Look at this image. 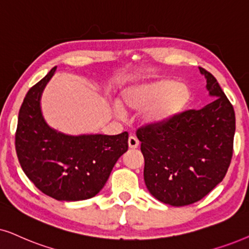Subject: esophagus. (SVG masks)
Segmentation results:
<instances>
[{"label":"esophagus","mask_w":249,"mask_h":249,"mask_svg":"<svg viewBox=\"0 0 249 249\" xmlns=\"http://www.w3.org/2000/svg\"><path fill=\"white\" fill-rule=\"evenodd\" d=\"M128 147L131 149H135L139 147V140L135 137H133V135H131V137L128 138Z\"/></svg>","instance_id":"esophagus-1"}]
</instances>
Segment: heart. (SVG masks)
Listing matches in <instances>:
<instances>
[{
  "mask_svg": "<svg viewBox=\"0 0 249 249\" xmlns=\"http://www.w3.org/2000/svg\"><path fill=\"white\" fill-rule=\"evenodd\" d=\"M190 90L184 83L161 78L131 85L121 94V106L126 112H139L142 124L163 126L178 117L190 102ZM122 114V109L118 108Z\"/></svg>",
  "mask_w": 249,
  "mask_h": 249,
  "instance_id": "1",
  "label": "heart"
}]
</instances>
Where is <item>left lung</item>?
I'll list each match as a JSON object with an SVG mask.
<instances>
[{"label":"left lung","instance_id":"left-lung-1","mask_svg":"<svg viewBox=\"0 0 249 249\" xmlns=\"http://www.w3.org/2000/svg\"><path fill=\"white\" fill-rule=\"evenodd\" d=\"M206 78L211 104L183 111L158 127H141L137 137L144 157L149 192L161 203L185 206L200 200L227 174L233 151L236 116L216 78Z\"/></svg>","mask_w":249,"mask_h":249}]
</instances>
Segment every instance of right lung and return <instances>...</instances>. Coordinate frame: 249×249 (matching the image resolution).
<instances>
[{
    "label": "right lung",
    "instance_id": "add662e5",
    "mask_svg": "<svg viewBox=\"0 0 249 249\" xmlns=\"http://www.w3.org/2000/svg\"><path fill=\"white\" fill-rule=\"evenodd\" d=\"M55 69L26 94L16 132L17 156L27 178L46 196L85 200L105 187L116 161L127 151L128 133L68 135L50 126L41 97Z\"/></svg>",
    "mask_w": 249,
    "mask_h": 249
}]
</instances>
